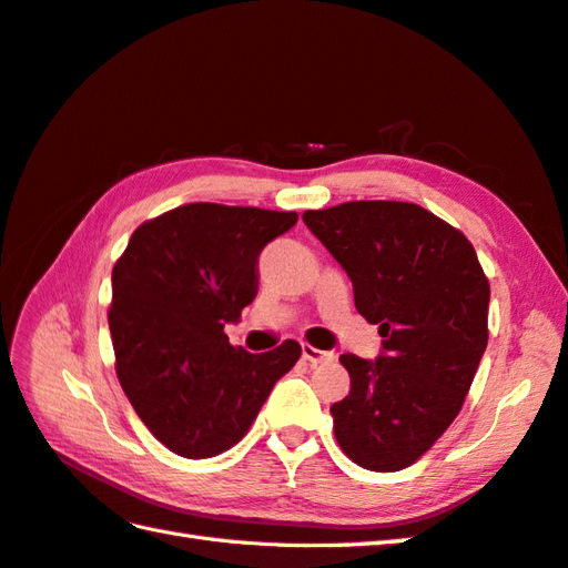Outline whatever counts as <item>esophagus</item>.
I'll return each instance as SVG.
<instances>
[{"instance_id": "1", "label": "esophagus", "mask_w": 568, "mask_h": 568, "mask_svg": "<svg viewBox=\"0 0 568 568\" xmlns=\"http://www.w3.org/2000/svg\"><path fill=\"white\" fill-rule=\"evenodd\" d=\"M301 354H303V358H306V362H308V364H313V366H317V364H327V362H332V358H335V354H332V352L315 349V347H311V344H303V347H301Z\"/></svg>"}]
</instances>
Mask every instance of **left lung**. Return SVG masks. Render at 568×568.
Returning a JSON list of instances; mask_svg holds the SVG:
<instances>
[{
    "label": "left lung",
    "mask_w": 568,
    "mask_h": 568,
    "mask_svg": "<svg viewBox=\"0 0 568 568\" xmlns=\"http://www.w3.org/2000/svg\"><path fill=\"white\" fill-rule=\"evenodd\" d=\"M381 325V354H342L349 395L329 407L349 458L397 473L458 417L487 349L489 282L473 243L412 202H344L303 214Z\"/></svg>",
    "instance_id": "1"
}]
</instances>
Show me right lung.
I'll list each match as a JSON object with an SVG mask.
<instances>
[{"label": "right lung", "instance_id": "right-lung-1", "mask_svg": "<svg viewBox=\"0 0 568 568\" xmlns=\"http://www.w3.org/2000/svg\"><path fill=\"white\" fill-rule=\"evenodd\" d=\"M296 221V212L183 204L136 229L115 262L108 325L118 378L175 455L200 460L236 446L298 362L294 339L251 354L224 332L257 296L262 247Z\"/></svg>", "mask_w": 568, "mask_h": 568}]
</instances>
